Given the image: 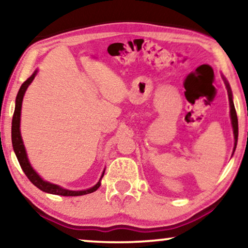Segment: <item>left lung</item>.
I'll use <instances>...</instances> for the list:
<instances>
[{
    "instance_id": "left-lung-1",
    "label": "left lung",
    "mask_w": 248,
    "mask_h": 248,
    "mask_svg": "<svg viewBox=\"0 0 248 248\" xmlns=\"http://www.w3.org/2000/svg\"><path fill=\"white\" fill-rule=\"evenodd\" d=\"M222 79L225 81L227 91H228V98H229V106H230V120H232V132H233V140H235V143H233V150H232V155L236 150V145H237V141H238V120H237V114H236V109H235V105H233L232 101V89H230V86L228 83V81L226 80V78L222 76Z\"/></svg>"
}]
</instances>
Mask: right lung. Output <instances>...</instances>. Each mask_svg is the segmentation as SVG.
<instances>
[{
	"mask_svg": "<svg viewBox=\"0 0 248 248\" xmlns=\"http://www.w3.org/2000/svg\"><path fill=\"white\" fill-rule=\"evenodd\" d=\"M37 72H38V70H36L35 72H33L31 76H30L28 79L21 84V87H20L19 93L16 94V108H15V114H13V118H12L11 138H12L13 150H15V154L16 155V158H18V161L20 166H21L23 172H25L29 181L31 182L36 187H38L40 191L45 193H49V194L62 195V196H80V195L89 194V193L97 191V189L99 188V186L101 185V178H103V176L105 174V169L103 174H101L99 182H98L94 186H93V187L88 189H82V191H71V189H66L60 185L44 181V179L37 174L35 169L31 167V165H30L28 155H27L25 144H23V141H22L21 132H20V121H21V107H22L23 96H25L26 91L30 86V83H31L33 79H35Z\"/></svg>",
	"mask_w": 248,
	"mask_h": 248,
	"instance_id": "add662e5",
	"label": "right lung"
}]
</instances>
